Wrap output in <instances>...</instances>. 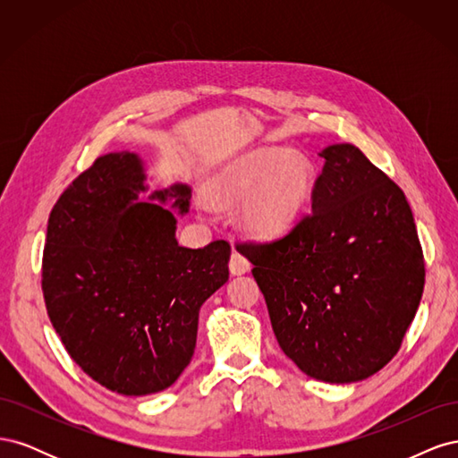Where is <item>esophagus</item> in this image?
I'll list each match as a JSON object with an SVG mask.
<instances>
[{"instance_id": "esophagus-1", "label": "esophagus", "mask_w": 458, "mask_h": 458, "mask_svg": "<svg viewBox=\"0 0 458 458\" xmlns=\"http://www.w3.org/2000/svg\"><path fill=\"white\" fill-rule=\"evenodd\" d=\"M250 267H252L250 261H248L241 252L234 250V252L231 254V261H229V271H231V275H234V276L244 275V273L250 271Z\"/></svg>"}]
</instances>
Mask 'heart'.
<instances>
[{
    "instance_id": "heart-1",
    "label": "heart",
    "mask_w": 458,
    "mask_h": 458,
    "mask_svg": "<svg viewBox=\"0 0 458 458\" xmlns=\"http://www.w3.org/2000/svg\"><path fill=\"white\" fill-rule=\"evenodd\" d=\"M313 182V164L303 152L263 147L221 165L208 182V197L219 208L244 201L242 229L269 241L296 225L311 199Z\"/></svg>"
}]
</instances>
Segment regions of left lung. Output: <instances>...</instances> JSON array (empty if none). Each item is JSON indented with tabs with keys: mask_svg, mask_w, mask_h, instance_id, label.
<instances>
[{
	"mask_svg": "<svg viewBox=\"0 0 458 458\" xmlns=\"http://www.w3.org/2000/svg\"><path fill=\"white\" fill-rule=\"evenodd\" d=\"M311 214L242 244L281 350L315 380L352 384L392 361L420 306L424 258L411 206L348 143L318 152Z\"/></svg>",
	"mask_w": 458,
	"mask_h": 458,
	"instance_id": "obj_1",
	"label": "left lung"
}]
</instances>
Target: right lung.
<instances>
[{
    "instance_id": "add662e5",
    "label": "right lung",
    "mask_w": 458,
    "mask_h": 458,
    "mask_svg": "<svg viewBox=\"0 0 458 458\" xmlns=\"http://www.w3.org/2000/svg\"><path fill=\"white\" fill-rule=\"evenodd\" d=\"M143 192L140 155L97 158L53 206L41 263L47 315L66 352L122 395L157 394L179 378L195 353L202 303L229 281L225 241L192 250L175 239L191 187L140 200Z\"/></svg>"
}]
</instances>
